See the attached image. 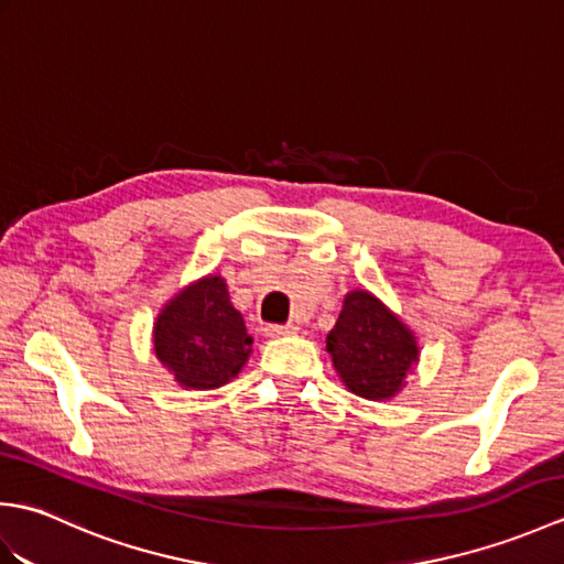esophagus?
<instances>
[{
    "instance_id": "34e87169",
    "label": "esophagus",
    "mask_w": 564,
    "mask_h": 564,
    "mask_svg": "<svg viewBox=\"0 0 564 564\" xmlns=\"http://www.w3.org/2000/svg\"><path fill=\"white\" fill-rule=\"evenodd\" d=\"M263 334L267 337H283V334H295L293 325H267L263 327Z\"/></svg>"
}]
</instances>
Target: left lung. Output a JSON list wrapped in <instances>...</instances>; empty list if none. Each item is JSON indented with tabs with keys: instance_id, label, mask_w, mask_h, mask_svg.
I'll list each match as a JSON object with an SVG mask.
<instances>
[{
	"instance_id": "1",
	"label": "left lung",
	"mask_w": 564,
	"mask_h": 564,
	"mask_svg": "<svg viewBox=\"0 0 564 564\" xmlns=\"http://www.w3.org/2000/svg\"><path fill=\"white\" fill-rule=\"evenodd\" d=\"M327 351L346 388L366 400L392 398L419 356L412 332L366 291L346 295Z\"/></svg>"
}]
</instances>
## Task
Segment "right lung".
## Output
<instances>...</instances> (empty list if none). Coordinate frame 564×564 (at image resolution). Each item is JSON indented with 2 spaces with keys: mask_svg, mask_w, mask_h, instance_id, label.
<instances>
[{
  "mask_svg": "<svg viewBox=\"0 0 564 564\" xmlns=\"http://www.w3.org/2000/svg\"><path fill=\"white\" fill-rule=\"evenodd\" d=\"M251 351L245 319L220 275H208L162 310L154 325V354L186 388L213 390L242 370Z\"/></svg>",
  "mask_w": 564,
  "mask_h": 564,
  "instance_id": "right-lung-1",
  "label": "right lung"
}]
</instances>
